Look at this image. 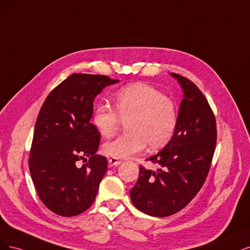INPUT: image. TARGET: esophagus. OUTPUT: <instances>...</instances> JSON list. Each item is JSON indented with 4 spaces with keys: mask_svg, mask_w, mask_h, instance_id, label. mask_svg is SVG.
Returning a JSON list of instances; mask_svg holds the SVG:
<instances>
[{
    "mask_svg": "<svg viewBox=\"0 0 250 250\" xmlns=\"http://www.w3.org/2000/svg\"><path fill=\"white\" fill-rule=\"evenodd\" d=\"M122 164V161H118L116 159H113V158H110L108 160V166L109 167H113V166H118Z\"/></svg>",
    "mask_w": 250,
    "mask_h": 250,
    "instance_id": "34e87169",
    "label": "esophagus"
}]
</instances>
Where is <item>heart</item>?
Wrapping results in <instances>:
<instances>
[{"label":"heart","instance_id":"obj_1","mask_svg":"<svg viewBox=\"0 0 250 250\" xmlns=\"http://www.w3.org/2000/svg\"><path fill=\"white\" fill-rule=\"evenodd\" d=\"M118 113L100 104L93 111L92 123L103 137L118 128L120 118L127 119L126 133L104 144V152L115 159H126L147 146L155 149L171 139L178 123L174 103L154 86L138 83L119 89L114 95Z\"/></svg>","mask_w":250,"mask_h":250}]
</instances>
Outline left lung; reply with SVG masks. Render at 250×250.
<instances>
[{
	"instance_id": "1",
	"label": "left lung",
	"mask_w": 250,
	"mask_h": 250,
	"mask_svg": "<svg viewBox=\"0 0 250 250\" xmlns=\"http://www.w3.org/2000/svg\"><path fill=\"white\" fill-rule=\"evenodd\" d=\"M169 75L183 90L175 131L158 154L146 159L159 168L140 166L130 191L134 206L154 217L173 215L195 197L210 170L217 139L215 117L203 92L188 79Z\"/></svg>"
}]
</instances>
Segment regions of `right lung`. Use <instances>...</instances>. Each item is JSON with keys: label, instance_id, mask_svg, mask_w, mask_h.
Segmentation results:
<instances>
[{"label": "right lung", "instance_id": "1", "mask_svg": "<svg viewBox=\"0 0 250 250\" xmlns=\"http://www.w3.org/2000/svg\"><path fill=\"white\" fill-rule=\"evenodd\" d=\"M117 82L107 76L71 75L40 109L29 168L40 199L55 214L76 216L93 204L108 166L106 157L96 155L101 136L90 123L93 102ZM80 159L87 162L79 167Z\"/></svg>", "mask_w": 250, "mask_h": 250}]
</instances>
